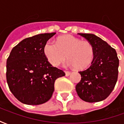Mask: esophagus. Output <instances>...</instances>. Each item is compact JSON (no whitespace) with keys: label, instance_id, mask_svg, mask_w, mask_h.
Returning <instances> with one entry per match:
<instances>
[{"label":"esophagus","instance_id":"obj_1","mask_svg":"<svg viewBox=\"0 0 124 124\" xmlns=\"http://www.w3.org/2000/svg\"><path fill=\"white\" fill-rule=\"evenodd\" d=\"M70 72H68V71H65V74H66V76H68L70 74Z\"/></svg>","mask_w":124,"mask_h":124}]
</instances>
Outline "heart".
<instances>
[{"label": "heart", "mask_w": 124, "mask_h": 124, "mask_svg": "<svg viewBox=\"0 0 124 124\" xmlns=\"http://www.w3.org/2000/svg\"><path fill=\"white\" fill-rule=\"evenodd\" d=\"M44 53L48 62L54 66H58L64 62L67 56L69 64L79 70L89 66L94 56L91 44L72 35L60 37L56 43L48 40L44 46Z\"/></svg>", "instance_id": "heart-1"}]
</instances>
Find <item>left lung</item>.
Listing matches in <instances>:
<instances>
[{"label": "left lung", "instance_id": "obj_1", "mask_svg": "<svg viewBox=\"0 0 124 124\" xmlns=\"http://www.w3.org/2000/svg\"><path fill=\"white\" fill-rule=\"evenodd\" d=\"M91 44L94 56L91 66L79 72L81 80L76 86L78 96L87 102L107 98L114 88L118 76L119 59L114 48L92 34L78 33Z\"/></svg>", "mask_w": 124, "mask_h": 124}]
</instances>
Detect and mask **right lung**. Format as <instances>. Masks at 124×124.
Masks as SVG:
<instances>
[{
  "instance_id": "right-lung-1",
  "label": "right lung",
  "mask_w": 124,
  "mask_h": 124,
  "mask_svg": "<svg viewBox=\"0 0 124 124\" xmlns=\"http://www.w3.org/2000/svg\"><path fill=\"white\" fill-rule=\"evenodd\" d=\"M56 33H45L25 38L15 46L7 60V81L18 100L39 105L51 98L57 78L65 76L52 66L44 53V46Z\"/></svg>"
}]
</instances>
